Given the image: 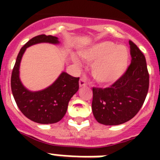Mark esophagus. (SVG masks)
I'll return each instance as SVG.
<instances>
[{
    "mask_svg": "<svg viewBox=\"0 0 160 160\" xmlns=\"http://www.w3.org/2000/svg\"><path fill=\"white\" fill-rule=\"evenodd\" d=\"M79 84H80V86H84V85H85V79H83V78H80V81H79Z\"/></svg>",
    "mask_w": 160,
    "mask_h": 160,
    "instance_id": "esophagus-1",
    "label": "esophagus"
}]
</instances>
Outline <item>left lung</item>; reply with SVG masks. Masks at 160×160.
<instances>
[{
  "label": "left lung",
  "instance_id": "8db88e82",
  "mask_svg": "<svg viewBox=\"0 0 160 160\" xmlns=\"http://www.w3.org/2000/svg\"><path fill=\"white\" fill-rule=\"evenodd\" d=\"M43 42L58 44L59 41L56 36L40 35L21 47L11 73V91L16 105L25 116L39 124H54L65 116L68 103L79 90V78L62 72L57 80L45 90L32 92L24 87L19 77L22 55L27 47Z\"/></svg>",
  "mask_w": 160,
  "mask_h": 160
}]
</instances>
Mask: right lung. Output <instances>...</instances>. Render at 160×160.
Returning a JSON list of instances; mask_svg holds the SVG:
<instances>
[{
	"mask_svg": "<svg viewBox=\"0 0 160 160\" xmlns=\"http://www.w3.org/2000/svg\"><path fill=\"white\" fill-rule=\"evenodd\" d=\"M130 55L131 63L125 71L105 70L101 81L107 86L93 89V114L100 124L117 125L129 121L145 100L149 84L146 60L138 47L130 49Z\"/></svg>",
	"mask_w": 160,
	"mask_h": 160,
	"instance_id": "obj_1",
	"label": "right lung"
}]
</instances>
